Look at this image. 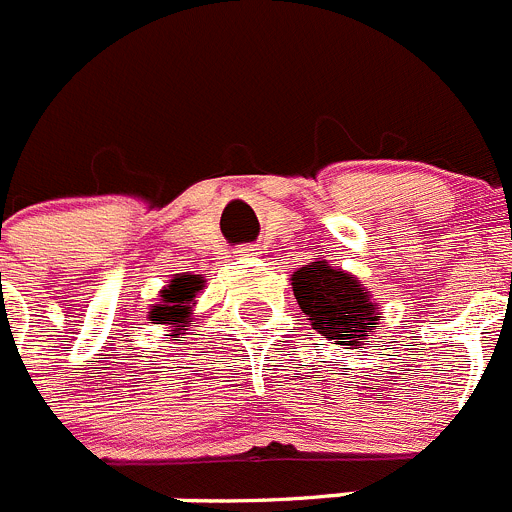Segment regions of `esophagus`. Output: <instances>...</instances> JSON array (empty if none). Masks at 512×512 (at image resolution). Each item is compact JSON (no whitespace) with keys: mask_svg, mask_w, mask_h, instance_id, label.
I'll return each instance as SVG.
<instances>
[{"mask_svg":"<svg viewBox=\"0 0 512 512\" xmlns=\"http://www.w3.org/2000/svg\"><path fill=\"white\" fill-rule=\"evenodd\" d=\"M236 256H238V259H253V256H259V248H256V246H241V248H238V251H236Z\"/></svg>","mask_w":512,"mask_h":512,"instance_id":"34e87169","label":"esophagus"}]
</instances>
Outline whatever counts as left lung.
<instances>
[{
  "instance_id": "obj_1",
  "label": "left lung",
  "mask_w": 512,
  "mask_h": 512,
  "mask_svg": "<svg viewBox=\"0 0 512 512\" xmlns=\"http://www.w3.org/2000/svg\"><path fill=\"white\" fill-rule=\"evenodd\" d=\"M292 292L312 322V330L335 340V345H363L378 327L381 304L360 284L358 276L312 261L292 274Z\"/></svg>"
}]
</instances>
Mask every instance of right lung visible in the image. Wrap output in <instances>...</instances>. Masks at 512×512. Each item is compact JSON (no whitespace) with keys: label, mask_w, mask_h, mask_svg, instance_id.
Instances as JSON below:
<instances>
[{"label":"right lung","mask_w":512,"mask_h":512,"mask_svg":"<svg viewBox=\"0 0 512 512\" xmlns=\"http://www.w3.org/2000/svg\"><path fill=\"white\" fill-rule=\"evenodd\" d=\"M203 289V276L200 274H175L170 284L159 292V302L152 304L149 309V320L152 325H167L172 327V337L185 335V327L192 325V307H195V297Z\"/></svg>","instance_id":"1"}]
</instances>
